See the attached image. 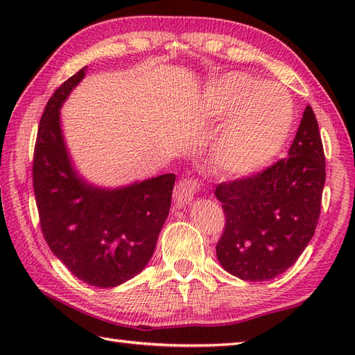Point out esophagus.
Wrapping results in <instances>:
<instances>
[{"label": "esophagus", "mask_w": 355, "mask_h": 355, "mask_svg": "<svg viewBox=\"0 0 355 355\" xmlns=\"http://www.w3.org/2000/svg\"><path fill=\"white\" fill-rule=\"evenodd\" d=\"M198 189V183L197 180L193 178H184L180 180V182L175 184V189H173V201L178 206H184L187 202H191L197 193Z\"/></svg>", "instance_id": "obj_1"}]
</instances>
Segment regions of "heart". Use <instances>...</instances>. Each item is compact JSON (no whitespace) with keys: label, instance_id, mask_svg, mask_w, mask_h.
Segmentation results:
<instances>
[{"label":"heart","instance_id":"1","mask_svg":"<svg viewBox=\"0 0 355 355\" xmlns=\"http://www.w3.org/2000/svg\"><path fill=\"white\" fill-rule=\"evenodd\" d=\"M201 112L210 122L227 119L216 148L221 168L250 175L266 168L284 146L293 123V101L273 82L230 73L207 88Z\"/></svg>","mask_w":355,"mask_h":355}]
</instances>
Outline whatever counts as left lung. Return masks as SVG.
Segmentation results:
<instances>
[{
    "label": "left lung",
    "mask_w": 355,
    "mask_h": 355,
    "mask_svg": "<svg viewBox=\"0 0 355 355\" xmlns=\"http://www.w3.org/2000/svg\"><path fill=\"white\" fill-rule=\"evenodd\" d=\"M325 154L310 105L288 157L252 177L216 186L225 227L218 261L243 281H270L288 270L314 236L319 223Z\"/></svg>",
    "instance_id": "8db88e82"
}]
</instances>
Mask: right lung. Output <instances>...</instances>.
Returning a JSON list of instances; mask_svg holds the SVG:
<instances>
[{"label":"right lung","mask_w":355,"mask_h":355,"mask_svg":"<svg viewBox=\"0 0 355 355\" xmlns=\"http://www.w3.org/2000/svg\"><path fill=\"white\" fill-rule=\"evenodd\" d=\"M87 67L59 87L45 107L33 157L41 230L53 254L93 286L130 281L153 258L169 215L175 175L163 173L116 189L89 184L74 169L61 128V107Z\"/></svg>","instance_id":"right-lung-1"}]
</instances>
